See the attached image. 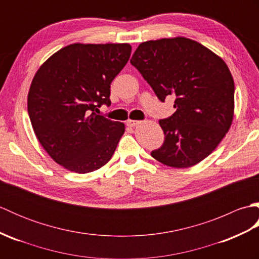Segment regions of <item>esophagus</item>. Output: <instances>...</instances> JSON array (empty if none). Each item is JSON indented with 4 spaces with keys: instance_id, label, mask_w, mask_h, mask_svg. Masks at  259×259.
I'll return each mask as SVG.
<instances>
[{
    "instance_id": "1",
    "label": "esophagus",
    "mask_w": 259,
    "mask_h": 259,
    "mask_svg": "<svg viewBox=\"0 0 259 259\" xmlns=\"http://www.w3.org/2000/svg\"><path fill=\"white\" fill-rule=\"evenodd\" d=\"M140 123V121H137V120H128L126 121V125H129V126H136V125H138Z\"/></svg>"
}]
</instances>
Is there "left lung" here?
<instances>
[{"instance_id":"obj_1","label":"left lung","mask_w":259,"mask_h":259,"mask_svg":"<svg viewBox=\"0 0 259 259\" xmlns=\"http://www.w3.org/2000/svg\"><path fill=\"white\" fill-rule=\"evenodd\" d=\"M130 63L161 102L175 97L176 112L159 120L164 141L151 156L169 167L188 168L210 155L234 118L235 84L224 60L178 36L141 43Z\"/></svg>"}]
</instances>
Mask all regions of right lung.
Here are the masks:
<instances>
[{
  "mask_svg": "<svg viewBox=\"0 0 259 259\" xmlns=\"http://www.w3.org/2000/svg\"><path fill=\"white\" fill-rule=\"evenodd\" d=\"M130 54L128 43H74L49 58L33 78L27 96L33 130L70 171H95L111 159L124 124L96 112L111 104L110 84Z\"/></svg>",
  "mask_w": 259,
  "mask_h": 259,
  "instance_id": "obj_1",
  "label": "right lung"
}]
</instances>
